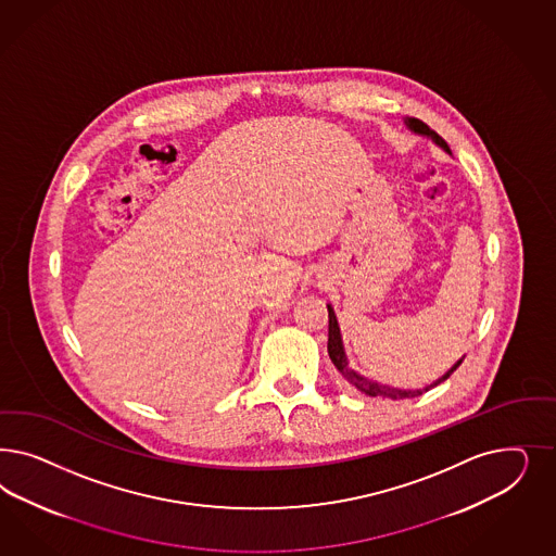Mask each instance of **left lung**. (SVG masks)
Here are the masks:
<instances>
[{
  "mask_svg": "<svg viewBox=\"0 0 556 556\" xmlns=\"http://www.w3.org/2000/svg\"><path fill=\"white\" fill-rule=\"evenodd\" d=\"M405 125L412 128L413 132H417V135H424V137H430L431 141L435 144H440L444 151H448L450 147L438 132H433L430 126L426 125V123H421L419 118H407L405 121ZM327 311H329V340H327V352H329V358L333 362V366L340 370L341 377L345 378L352 387H356L358 391H362L364 394H368V396H382V399H412V396H419V394L426 393V391H430L433 387H438L440 382H444L446 378L463 364V359H458L452 368H450L448 372L444 375L442 378H438L435 382H431L430 387H426V389H417V391H403V389H394V387H389V384H380L377 380H370V378L362 377L358 375L356 370H352L350 368V364H348V356H345V350H343V341H341L340 333V325H338V317H336V313H333V308L331 305H327Z\"/></svg>",
  "mask_w": 556,
  "mask_h": 556,
  "instance_id": "left-lung-1",
  "label": "left lung"
}]
</instances>
